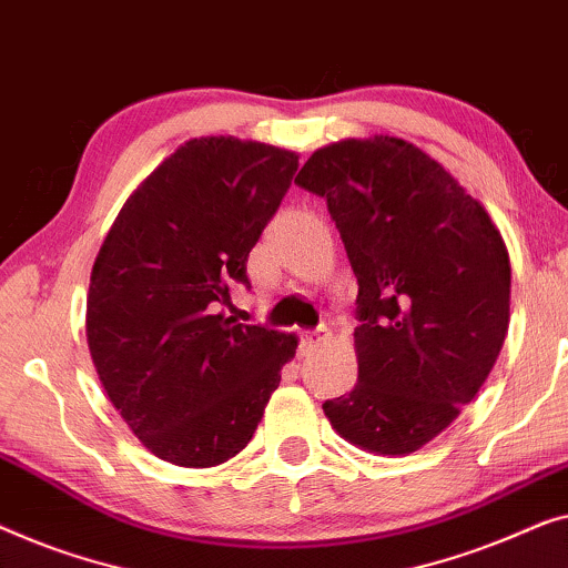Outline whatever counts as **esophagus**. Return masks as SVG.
Wrapping results in <instances>:
<instances>
[{
  "label": "esophagus",
  "instance_id": "1",
  "mask_svg": "<svg viewBox=\"0 0 568 568\" xmlns=\"http://www.w3.org/2000/svg\"><path fill=\"white\" fill-rule=\"evenodd\" d=\"M324 339V326H318V329H306V332H301V347L303 349H311V347H316L318 342Z\"/></svg>",
  "mask_w": 568,
  "mask_h": 568
}]
</instances>
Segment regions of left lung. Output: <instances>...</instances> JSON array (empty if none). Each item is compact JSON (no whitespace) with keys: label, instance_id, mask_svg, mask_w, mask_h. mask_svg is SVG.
Listing matches in <instances>:
<instances>
[{"label":"left lung","instance_id":"1","mask_svg":"<svg viewBox=\"0 0 568 568\" xmlns=\"http://www.w3.org/2000/svg\"><path fill=\"white\" fill-rule=\"evenodd\" d=\"M298 187L324 197L357 277V383L324 402L363 450H419L489 378L509 326V254L484 205L394 135L318 149Z\"/></svg>","mask_w":568,"mask_h":568}]
</instances>
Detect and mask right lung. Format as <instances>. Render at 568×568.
Here are the masks:
<instances>
[{
    "label": "right lung",
    "instance_id": "add662e5",
    "mask_svg": "<svg viewBox=\"0 0 568 568\" xmlns=\"http://www.w3.org/2000/svg\"><path fill=\"white\" fill-rule=\"evenodd\" d=\"M298 154L234 135L180 146L128 197L92 267L87 342L110 402L156 458L211 468L257 429L293 334L223 316Z\"/></svg>",
    "mask_w": 568,
    "mask_h": 568
}]
</instances>
